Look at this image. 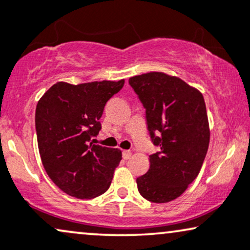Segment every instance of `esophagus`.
I'll list each match as a JSON object with an SVG mask.
<instances>
[{
    "mask_svg": "<svg viewBox=\"0 0 250 250\" xmlns=\"http://www.w3.org/2000/svg\"><path fill=\"white\" fill-rule=\"evenodd\" d=\"M131 151H129V150H125L122 152V157H123V159H125V160H128V159H130V157H131Z\"/></svg>",
    "mask_w": 250,
    "mask_h": 250,
    "instance_id": "esophagus-1",
    "label": "esophagus"
}]
</instances>
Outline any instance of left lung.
I'll return each mask as SVG.
<instances>
[{
	"mask_svg": "<svg viewBox=\"0 0 250 250\" xmlns=\"http://www.w3.org/2000/svg\"><path fill=\"white\" fill-rule=\"evenodd\" d=\"M129 84L143 104L150 136L159 146L150 156L147 172L136 179L138 191L153 203H167L186 191L207 156L210 128L204 98L165 72L134 76Z\"/></svg>",
	"mask_w": 250,
	"mask_h": 250,
	"instance_id": "1",
	"label": "left lung"
}]
</instances>
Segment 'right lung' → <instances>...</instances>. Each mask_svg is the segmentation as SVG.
I'll return each instance as SVG.
<instances>
[{
  "instance_id": "1",
  "label": "right lung",
  "mask_w": 250,
  "mask_h": 250,
  "mask_svg": "<svg viewBox=\"0 0 250 250\" xmlns=\"http://www.w3.org/2000/svg\"><path fill=\"white\" fill-rule=\"evenodd\" d=\"M125 80L69 84L58 82L38 102V147L46 173L65 194L90 200L107 191L122 159L119 148L93 144L106 103Z\"/></svg>"
}]
</instances>
